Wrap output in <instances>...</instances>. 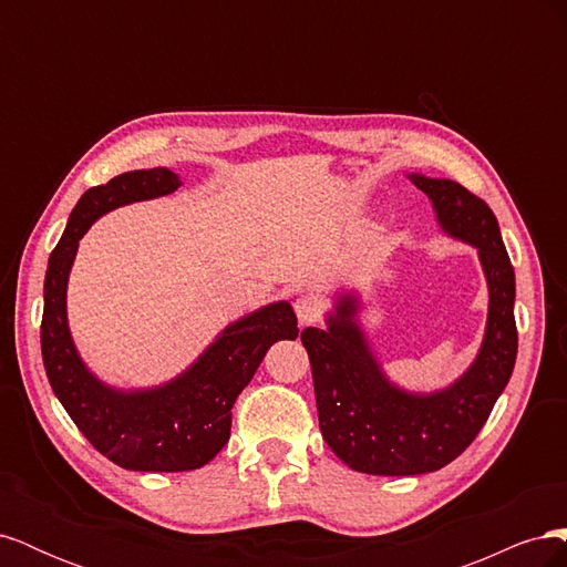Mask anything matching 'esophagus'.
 <instances>
[{"label":"esophagus","mask_w":567,"mask_h":567,"mask_svg":"<svg viewBox=\"0 0 567 567\" xmlns=\"http://www.w3.org/2000/svg\"><path fill=\"white\" fill-rule=\"evenodd\" d=\"M293 307H296V315H298L300 323H315L323 312L321 300L315 296H300Z\"/></svg>","instance_id":"1"}]
</instances>
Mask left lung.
I'll return each instance as SVG.
<instances>
[{
  "instance_id": "left-lung-1",
  "label": "left lung",
  "mask_w": 567,
  "mask_h": 567,
  "mask_svg": "<svg viewBox=\"0 0 567 567\" xmlns=\"http://www.w3.org/2000/svg\"><path fill=\"white\" fill-rule=\"evenodd\" d=\"M411 182L433 200L440 227L477 248L489 288L487 329L471 369L433 394H411L385 379L354 319L352 293L338 298L329 329L300 333L321 435L340 461L369 475H421L452 463L489 419L518 354L516 274L489 205L452 179L411 175Z\"/></svg>"
}]
</instances>
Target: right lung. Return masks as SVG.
Returning <instances> with one entry per match:
<instances>
[{
  "mask_svg": "<svg viewBox=\"0 0 567 567\" xmlns=\"http://www.w3.org/2000/svg\"><path fill=\"white\" fill-rule=\"evenodd\" d=\"M179 186V175L167 167L134 169L92 186L49 255L40 329L47 379L92 447L127 471L177 473L213 461L229 442L231 406L267 350L277 340L298 338L293 307L274 302L227 326L192 367L161 388L115 390L82 364L65 317L68 274L80 238L104 213Z\"/></svg>",
  "mask_w": 567,
  "mask_h": 567,
  "instance_id": "add662e5",
  "label": "right lung"
}]
</instances>
